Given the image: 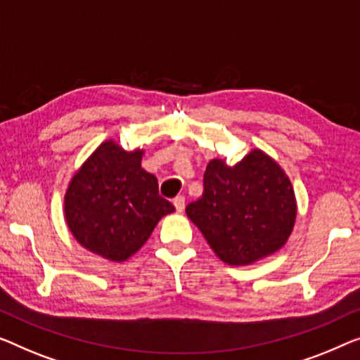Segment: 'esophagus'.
Segmentation results:
<instances>
[{"label": "esophagus", "instance_id": "34e87169", "mask_svg": "<svg viewBox=\"0 0 360 360\" xmlns=\"http://www.w3.org/2000/svg\"><path fill=\"white\" fill-rule=\"evenodd\" d=\"M173 203H174V207H176V212H182L184 210V205H186V198L182 197V195H178V197H174V200H173Z\"/></svg>", "mask_w": 360, "mask_h": 360}]
</instances>
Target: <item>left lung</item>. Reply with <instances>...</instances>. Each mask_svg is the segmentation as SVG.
Returning a JSON list of instances; mask_svg holds the SVG:
<instances>
[{
  "instance_id": "obj_1",
  "label": "left lung",
  "mask_w": 360,
  "mask_h": 360,
  "mask_svg": "<svg viewBox=\"0 0 360 360\" xmlns=\"http://www.w3.org/2000/svg\"><path fill=\"white\" fill-rule=\"evenodd\" d=\"M187 217L228 265H252L288 243L297 202L284 169L264 150L252 148L233 166L213 158L203 174V195Z\"/></svg>"
}]
</instances>
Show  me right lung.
I'll list each match as a JSON object with an SVG mask.
<instances>
[{
	"label": "right lung",
	"mask_w": 360,
	"mask_h": 360,
	"mask_svg": "<svg viewBox=\"0 0 360 360\" xmlns=\"http://www.w3.org/2000/svg\"><path fill=\"white\" fill-rule=\"evenodd\" d=\"M143 148L127 152L105 141L80 165L64 194V219L74 239L111 262H126L174 207L142 168Z\"/></svg>",
	"instance_id": "1"
}]
</instances>
